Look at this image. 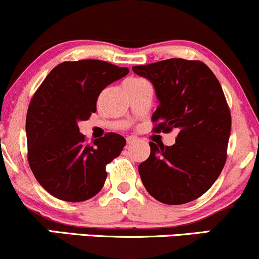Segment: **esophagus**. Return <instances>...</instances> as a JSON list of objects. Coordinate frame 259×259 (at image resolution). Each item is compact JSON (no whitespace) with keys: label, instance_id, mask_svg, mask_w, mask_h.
Here are the masks:
<instances>
[{"label":"esophagus","instance_id":"obj_1","mask_svg":"<svg viewBox=\"0 0 259 259\" xmlns=\"http://www.w3.org/2000/svg\"><path fill=\"white\" fill-rule=\"evenodd\" d=\"M136 141H138V138H136V136H127V138H126L127 145H132V144H134V142H136Z\"/></svg>","mask_w":259,"mask_h":259}]
</instances>
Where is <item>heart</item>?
<instances>
[{
    "label": "heart",
    "instance_id": "b5f03b06",
    "mask_svg": "<svg viewBox=\"0 0 259 259\" xmlns=\"http://www.w3.org/2000/svg\"><path fill=\"white\" fill-rule=\"evenodd\" d=\"M126 81H129V82H136V81H141V79H136V78H130V79H127Z\"/></svg>",
    "mask_w": 259,
    "mask_h": 259
}]
</instances>
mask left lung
I'll return each mask as SVG.
<instances>
[{
    "label": "left lung",
    "instance_id": "8db88e82",
    "mask_svg": "<svg viewBox=\"0 0 259 259\" xmlns=\"http://www.w3.org/2000/svg\"><path fill=\"white\" fill-rule=\"evenodd\" d=\"M133 72L154 88V132L178 133L173 146L150 142V157L139 165L142 184L162 203L194 201L214 184L227 160L231 115L222 86L200 61L170 58Z\"/></svg>",
    "mask_w": 259,
    "mask_h": 259
}]
</instances>
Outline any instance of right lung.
I'll return each instance as SVG.
<instances>
[{"mask_svg":"<svg viewBox=\"0 0 259 259\" xmlns=\"http://www.w3.org/2000/svg\"><path fill=\"white\" fill-rule=\"evenodd\" d=\"M129 73L96 59L64 62L50 72L26 114L29 164L41 186L59 200L94 197L107 178L106 165L118 157L125 139L109 133L88 145L78 123L96 112L101 91Z\"/></svg>","mask_w":259,"mask_h":259,"instance_id":"1","label":"right lung"}]
</instances>
